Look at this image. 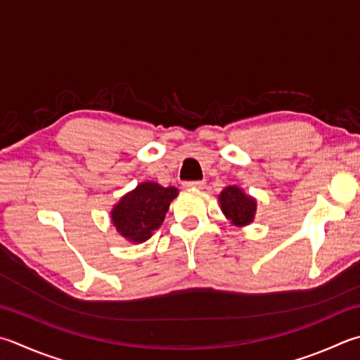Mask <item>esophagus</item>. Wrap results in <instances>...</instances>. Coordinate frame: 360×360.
I'll list each match as a JSON object with an SVG mask.
<instances>
[{"label": "esophagus", "instance_id": "34e87169", "mask_svg": "<svg viewBox=\"0 0 360 360\" xmlns=\"http://www.w3.org/2000/svg\"><path fill=\"white\" fill-rule=\"evenodd\" d=\"M184 187L186 188H195V191H201V188L205 187V182H202V181H187V182H184Z\"/></svg>", "mask_w": 360, "mask_h": 360}]
</instances>
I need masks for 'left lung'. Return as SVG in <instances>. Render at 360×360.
I'll return each mask as SVG.
<instances>
[{
  "label": "left lung",
  "mask_w": 360,
  "mask_h": 360,
  "mask_svg": "<svg viewBox=\"0 0 360 360\" xmlns=\"http://www.w3.org/2000/svg\"><path fill=\"white\" fill-rule=\"evenodd\" d=\"M220 209L225 217L234 226H247L255 220L257 214V200L245 193L238 186H228L219 195Z\"/></svg>",
  "instance_id": "left-lung-1"
}]
</instances>
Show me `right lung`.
Here are the masks:
<instances>
[{"label": "right lung", "instance_id": "right-lung-1", "mask_svg": "<svg viewBox=\"0 0 360 360\" xmlns=\"http://www.w3.org/2000/svg\"><path fill=\"white\" fill-rule=\"evenodd\" d=\"M178 193L176 187H162L153 181L141 182L122 195L110 211V219L120 236L132 244H143L163 224Z\"/></svg>", "mask_w": 360, "mask_h": 360}]
</instances>
